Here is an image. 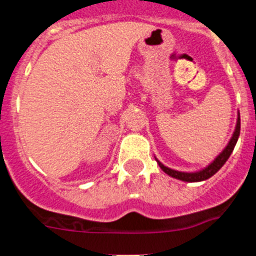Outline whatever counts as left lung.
<instances>
[{"mask_svg": "<svg viewBox=\"0 0 256 256\" xmlns=\"http://www.w3.org/2000/svg\"><path fill=\"white\" fill-rule=\"evenodd\" d=\"M240 130H241V120H240V116H238V119H237L236 130H234V136H232L230 144H227V148L223 150V152H222L220 155H218V158H216V159L214 160L209 166H206V168L202 169V170L200 172H195V173H184V172L173 170V169L162 165L159 160H156V162H158L159 166L165 172V173L173 178L184 180V182H200V180H208V178L212 177V176H214V174H216V172H218L219 169L226 164V162H227L228 158H230V154H232V151H234V146H236L237 140H238V136H240Z\"/></svg>", "mask_w": 256, "mask_h": 256, "instance_id": "left-lung-1", "label": "left lung"}]
</instances>
